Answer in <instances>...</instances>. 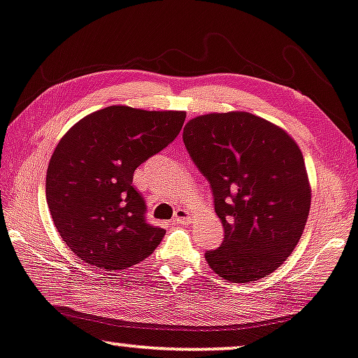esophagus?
<instances>
[{
	"instance_id": "34e87169",
	"label": "esophagus",
	"mask_w": 358,
	"mask_h": 358,
	"mask_svg": "<svg viewBox=\"0 0 358 358\" xmlns=\"http://www.w3.org/2000/svg\"><path fill=\"white\" fill-rule=\"evenodd\" d=\"M173 221L176 224H182V226H188V224H192V213L185 208H178L175 211Z\"/></svg>"
}]
</instances>
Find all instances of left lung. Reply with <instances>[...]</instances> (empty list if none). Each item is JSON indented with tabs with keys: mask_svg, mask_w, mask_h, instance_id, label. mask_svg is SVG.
Here are the masks:
<instances>
[{
	"mask_svg": "<svg viewBox=\"0 0 358 358\" xmlns=\"http://www.w3.org/2000/svg\"><path fill=\"white\" fill-rule=\"evenodd\" d=\"M183 142L211 183L224 242L206 252L219 276L257 282L275 271L298 245L311 208L301 150L276 124L247 111L189 119Z\"/></svg>",
	"mask_w": 358,
	"mask_h": 358,
	"instance_id": "left-lung-1",
	"label": "left lung"
}]
</instances>
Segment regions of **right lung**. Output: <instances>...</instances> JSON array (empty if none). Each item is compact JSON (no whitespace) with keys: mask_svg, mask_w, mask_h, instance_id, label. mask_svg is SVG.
Segmentation results:
<instances>
[{"mask_svg":"<svg viewBox=\"0 0 358 358\" xmlns=\"http://www.w3.org/2000/svg\"><path fill=\"white\" fill-rule=\"evenodd\" d=\"M185 117V111L108 106L59 141L47 166V204L60 237L85 264L122 270L160 244L165 231L145 222L132 176L178 136Z\"/></svg>","mask_w":358,"mask_h":358,"instance_id":"1","label":"right lung"}]
</instances>
